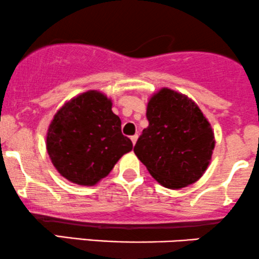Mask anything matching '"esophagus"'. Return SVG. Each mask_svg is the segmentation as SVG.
Wrapping results in <instances>:
<instances>
[{
    "mask_svg": "<svg viewBox=\"0 0 259 259\" xmlns=\"http://www.w3.org/2000/svg\"><path fill=\"white\" fill-rule=\"evenodd\" d=\"M130 139H132V141H133V143H134V145H135V143H136V141H138V139H139V135H138V134H135V135H133V136H132V138H130Z\"/></svg>",
    "mask_w": 259,
    "mask_h": 259,
    "instance_id": "1",
    "label": "esophagus"
}]
</instances>
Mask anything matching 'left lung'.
<instances>
[{
  "label": "left lung",
  "mask_w": 259,
  "mask_h": 259,
  "mask_svg": "<svg viewBox=\"0 0 259 259\" xmlns=\"http://www.w3.org/2000/svg\"><path fill=\"white\" fill-rule=\"evenodd\" d=\"M148 126L134 152L153 179L165 188L181 189L206 171L214 148L211 124L187 95L161 88L151 96Z\"/></svg>",
  "instance_id": "1"
}]
</instances>
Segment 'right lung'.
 <instances>
[{
  "label": "right lung",
  "instance_id": "obj_1",
  "mask_svg": "<svg viewBox=\"0 0 259 259\" xmlns=\"http://www.w3.org/2000/svg\"><path fill=\"white\" fill-rule=\"evenodd\" d=\"M112 100L89 90L59 108L47 133V152L62 177L79 186H95L133 149L121 134Z\"/></svg>",
  "mask_w": 259,
  "mask_h": 259
}]
</instances>
